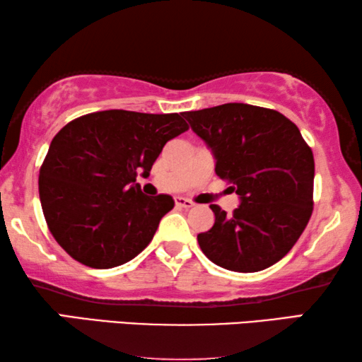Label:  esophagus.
Masks as SVG:
<instances>
[{"mask_svg":"<svg viewBox=\"0 0 362 362\" xmlns=\"http://www.w3.org/2000/svg\"><path fill=\"white\" fill-rule=\"evenodd\" d=\"M175 206H179V208H193L194 203L192 202V199L188 198H183V197H175Z\"/></svg>","mask_w":362,"mask_h":362,"instance_id":"obj_1","label":"esophagus"}]
</instances>
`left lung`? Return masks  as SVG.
Here are the masks:
<instances>
[{
  "label": "left lung",
  "instance_id": "1",
  "mask_svg": "<svg viewBox=\"0 0 362 362\" xmlns=\"http://www.w3.org/2000/svg\"><path fill=\"white\" fill-rule=\"evenodd\" d=\"M211 148L216 174L232 183L242 203L198 233L203 253L235 272H257L293 248L313 214L314 156L300 129L274 109L245 103L183 112Z\"/></svg>",
  "mask_w": 362,
  "mask_h": 362
}]
</instances>
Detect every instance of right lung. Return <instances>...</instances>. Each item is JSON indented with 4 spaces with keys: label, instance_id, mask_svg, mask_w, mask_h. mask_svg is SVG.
<instances>
[{
    "label": "right lung",
    "instance_id": "add662e5",
    "mask_svg": "<svg viewBox=\"0 0 362 362\" xmlns=\"http://www.w3.org/2000/svg\"><path fill=\"white\" fill-rule=\"evenodd\" d=\"M188 130L180 114L109 109L74 119L51 141L38 177L48 228L61 248L93 269L129 262L174 208L169 194L146 197L136 174L169 140Z\"/></svg>",
    "mask_w": 362,
    "mask_h": 362
}]
</instances>
